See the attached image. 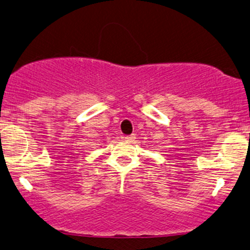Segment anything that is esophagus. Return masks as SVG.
Wrapping results in <instances>:
<instances>
[{
    "instance_id": "34e87169",
    "label": "esophagus",
    "mask_w": 250,
    "mask_h": 250,
    "mask_svg": "<svg viewBox=\"0 0 250 250\" xmlns=\"http://www.w3.org/2000/svg\"><path fill=\"white\" fill-rule=\"evenodd\" d=\"M135 138H136V137H135V135L132 134V135H128V136H125V141H128V142H131V141H134Z\"/></svg>"
}]
</instances>
